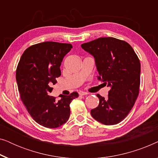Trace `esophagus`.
Here are the masks:
<instances>
[{
    "label": "esophagus",
    "mask_w": 158,
    "mask_h": 158,
    "mask_svg": "<svg viewBox=\"0 0 158 158\" xmlns=\"http://www.w3.org/2000/svg\"><path fill=\"white\" fill-rule=\"evenodd\" d=\"M88 94L86 92H84V91H80L79 92V95L80 96H85V95H88Z\"/></svg>",
    "instance_id": "1"
}]
</instances>
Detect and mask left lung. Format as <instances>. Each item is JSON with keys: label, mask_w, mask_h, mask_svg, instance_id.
<instances>
[{"label": "left lung", "mask_w": 158, "mask_h": 158, "mask_svg": "<svg viewBox=\"0 0 158 158\" xmlns=\"http://www.w3.org/2000/svg\"><path fill=\"white\" fill-rule=\"evenodd\" d=\"M94 56L98 79L109 86L108 98L99 94L98 107L91 116L105 125L118 124L128 115L139 96L140 62L127 42L114 37H101L81 44Z\"/></svg>", "instance_id": "obj_1"}]
</instances>
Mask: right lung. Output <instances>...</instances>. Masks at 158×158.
Wrapping results in <instances>:
<instances>
[{
	"mask_svg": "<svg viewBox=\"0 0 158 158\" xmlns=\"http://www.w3.org/2000/svg\"><path fill=\"white\" fill-rule=\"evenodd\" d=\"M71 44L44 42L34 44L21 55L16 78L21 99L33 119L47 128H57L68 120L70 104L78 97L77 92L62 96L58 101L49 96L61 75L60 67Z\"/></svg>",
	"mask_w": 158,
	"mask_h": 158,
	"instance_id": "obj_1",
	"label": "right lung"
}]
</instances>
